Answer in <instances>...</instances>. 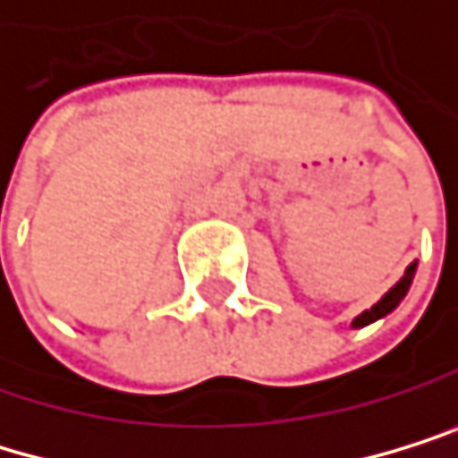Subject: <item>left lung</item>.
<instances>
[{
    "mask_svg": "<svg viewBox=\"0 0 458 458\" xmlns=\"http://www.w3.org/2000/svg\"><path fill=\"white\" fill-rule=\"evenodd\" d=\"M414 273H417V261H414V264H408L405 276H403V278L397 281V284L391 287L371 310H366V312H360L358 318H354L352 327L358 329V327H366V324H371V321H377V318H386L388 312H394V310L400 307V301L405 298V293H408V287H411V281H414Z\"/></svg>",
    "mask_w": 458,
    "mask_h": 458,
    "instance_id": "obj_1",
    "label": "left lung"
}]
</instances>
